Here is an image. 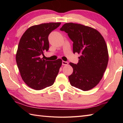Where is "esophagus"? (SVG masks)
I'll list each match as a JSON object with an SVG mask.
<instances>
[{"instance_id": "34e87169", "label": "esophagus", "mask_w": 123, "mask_h": 123, "mask_svg": "<svg viewBox=\"0 0 123 123\" xmlns=\"http://www.w3.org/2000/svg\"><path fill=\"white\" fill-rule=\"evenodd\" d=\"M68 64V62L64 61H62V65H63V66H67Z\"/></svg>"}]
</instances>
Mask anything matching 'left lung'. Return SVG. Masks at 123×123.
Segmentation results:
<instances>
[{
	"label": "left lung",
	"instance_id": "8db88e82",
	"mask_svg": "<svg viewBox=\"0 0 123 123\" xmlns=\"http://www.w3.org/2000/svg\"><path fill=\"white\" fill-rule=\"evenodd\" d=\"M60 30L74 42V53L81 54L77 64L69 63L74 69L69 76L70 84L83 91L91 89L100 82L108 64L105 40L97 30L81 24L66 23Z\"/></svg>",
	"mask_w": 123,
	"mask_h": 123
}]
</instances>
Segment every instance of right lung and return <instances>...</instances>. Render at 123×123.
<instances>
[{
	"mask_svg": "<svg viewBox=\"0 0 123 123\" xmlns=\"http://www.w3.org/2000/svg\"><path fill=\"white\" fill-rule=\"evenodd\" d=\"M61 23H44L28 28L18 44L16 60L22 79L28 87L41 90L53 85L62 60L46 61L42 58L49 48V35Z\"/></svg>",
	"mask_w": 123,
	"mask_h": 123,
	"instance_id": "right-lung-1",
	"label": "right lung"
}]
</instances>
